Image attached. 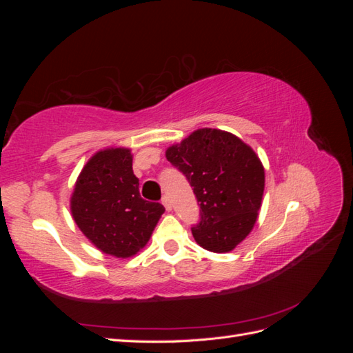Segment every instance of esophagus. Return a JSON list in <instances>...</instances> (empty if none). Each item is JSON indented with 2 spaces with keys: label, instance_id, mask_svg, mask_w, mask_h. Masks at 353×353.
<instances>
[{
  "label": "esophagus",
  "instance_id": "34e87169",
  "mask_svg": "<svg viewBox=\"0 0 353 353\" xmlns=\"http://www.w3.org/2000/svg\"><path fill=\"white\" fill-rule=\"evenodd\" d=\"M162 205L165 206V209H166L168 212L172 210V205H170V201H169V197H168V196H163V199H162Z\"/></svg>",
  "mask_w": 353,
  "mask_h": 353
}]
</instances>
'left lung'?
I'll return each mask as SVG.
<instances>
[{
    "mask_svg": "<svg viewBox=\"0 0 353 353\" xmlns=\"http://www.w3.org/2000/svg\"><path fill=\"white\" fill-rule=\"evenodd\" d=\"M200 203V222L191 230L200 248L227 253L249 236L259 216L265 169L259 156L237 135L200 128L166 148Z\"/></svg>",
    "mask_w": 353,
    "mask_h": 353,
    "instance_id": "1",
    "label": "left lung"
}]
</instances>
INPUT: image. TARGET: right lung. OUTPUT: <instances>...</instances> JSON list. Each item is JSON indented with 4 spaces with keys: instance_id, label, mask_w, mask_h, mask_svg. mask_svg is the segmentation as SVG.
Masks as SVG:
<instances>
[{
    "instance_id": "1",
    "label": "right lung",
    "mask_w": 353,
    "mask_h": 353,
    "mask_svg": "<svg viewBox=\"0 0 353 353\" xmlns=\"http://www.w3.org/2000/svg\"><path fill=\"white\" fill-rule=\"evenodd\" d=\"M138 185L131 148H103L82 168L70 196V212L100 252L126 259L150 240L165 208L141 199Z\"/></svg>"
}]
</instances>
